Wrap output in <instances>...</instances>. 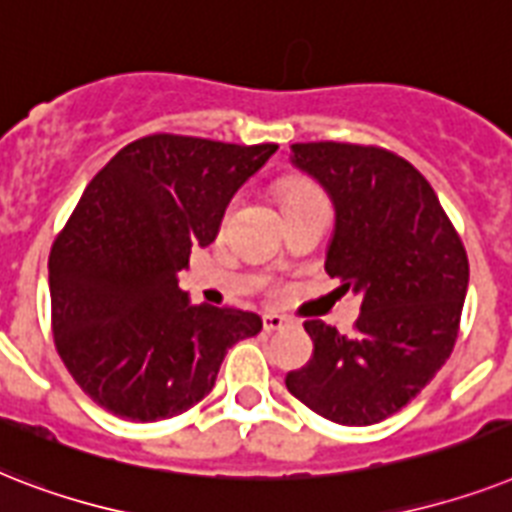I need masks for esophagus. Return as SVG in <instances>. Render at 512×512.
I'll list each match as a JSON object with an SVG mask.
<instances>
[{
    "instance_id": "1",
    "label": "esophagus",
    "mask_w": 512,
    "mask_h": 512,
    "mask_svg": "<svg viewBox=\"0 0 512 512\" xmlns=\"http://www.w3.org/2000/svg\"><path fill=\"white\" fill-rule=\"evenodd\" d=\"M261 322H264V330H267V333H275V330H282L285 325H290L288 317H282V314H275V312L264 314Z\"/></svg>"
}]
</instances>
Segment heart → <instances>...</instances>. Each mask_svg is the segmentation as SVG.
<instances>
[{"mask_svg":"<svg viewBox=\"0 0 512 512\" xmlns=\"http://www.w3.org/2000/svg\"><path fill=\"white\" fill-rule=\"evenodd\" d=\"M306 195H320V190L314 185H309V182H301V179H288V182L280 187L282 203L293 198H306Z\"/></svg>","mask_w":512,"mask_h":512,"instance_id":"heart-1","label":"heart"}]
</instances>
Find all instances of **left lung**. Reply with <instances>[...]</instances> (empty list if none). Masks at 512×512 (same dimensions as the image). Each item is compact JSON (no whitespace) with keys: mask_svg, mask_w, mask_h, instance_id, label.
<instances>
[{"mask_svg":"<svg viewBox=\"0 0 512 512\" xmlns=\"http://www.w3.org/2000/svg\"><path fill=\"white\" fill-rule=\"evenodd\" d=\"M290 163L335 208L325 272L362 298L357 330L304 322L314 354L285 386L341 425H372L415 399L457 341L468 256L433 187L383 147L296 142Z\"/></svg>","mask_w":512,"mask_h":512,"instance_id":"obj_1","label":"left lung"}]
</instances>
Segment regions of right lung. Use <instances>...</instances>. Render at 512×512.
<instances>
[{"mask_svg":"<svg viewBox=\"0 0 512 512\" xmlns=\"http://www.w3.org/2000/svg\"><path fill=\"white\" fill-rule=\"evenodd\" d=\"M275 150L150 134L89 182L49 253V298L57 354L100 407L140 423L182 415L227 349L259 333V314L190 304L177 275Z\"/></svg>","mask_w":512,"mask_h":512,"instance_id":"1","label":"right lung"}]
</instances>
